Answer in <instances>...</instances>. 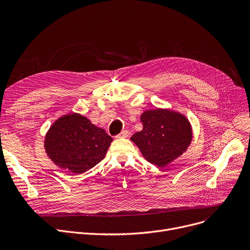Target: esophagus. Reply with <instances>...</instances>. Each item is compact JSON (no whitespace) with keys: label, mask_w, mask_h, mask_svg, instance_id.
<instances>
[{"label":"esophagus","mask_w":250,"mask_h":250,"mask_svg":"<svg viewBox=\"0 0 250 250\" xmlns=\"http://www.w3.org/2000/svg\"><path fill=\"white\" fill-rule=\"evenodd\" d=\"M128 136V132L126 129H124L123 132L121 133V134H118L115 138H117V139H122V138H126Z\"/></svg>","instance_id":"1"}]
</instances>
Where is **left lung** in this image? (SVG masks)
<instances>
[{"instance_id":"1","label":"left lung","mask_w":250,"mask_h":250,"mask_svg":"<svg viewBox=\"0 0 250 250\" xmlns=\"http://www.w3.org/2000/svg\"><path fill=\"white\" fill-rule=\"evenodd\" d=\"M143 129L130 138L150 163L163 167L185 152L191 142V127L186 116L165 109L141 115Z\"/></svg>"}]
</instances>
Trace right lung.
<instances>
[{"instance_id": "obj_1", "label": "right lung", "mask_w": 250, "mask_h": 250, "mask_svg": "<svg viewBox=\"0 0 250 250\" xmlns=\"http://www.w3.org/2000/svg\"><path fill=\"white\" fill-rule=\"evenodd\" d=\"M112 138L78 113L58 120L46 134L44 147L56 165L74 174L86 172L101 162Z\"/></svg>"}]
</instances>
